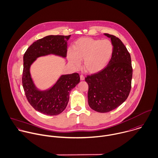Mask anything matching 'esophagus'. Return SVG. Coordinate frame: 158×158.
Segmentation results:
<instances>
[{
  "label": "esophagus",
  "mask_w": 158,
  "mask_h": 158,
  "mask_svg": "<svg viewBox=\"0 0 158 158\" xmlns=\"http://www.w3.org/2000/svg\"><path fill=\"white\" fill-rule=\"evenodd\" d=\"M80 78H81V80H82V81H83V80L85 79V77H84V75H82V74L80 75Z\"/></svg>",
  "instance_id": "1"
}]
</instances>
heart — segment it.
Listing matches in <instances>:
<instances>
[{
  "mask_svg": "<svg viewBox=\"0 0 158 158\" xmlns=\"http://www.w3.org/2000/svg\"><path fill=\"white\" fill-rule=\"evenodd\" d=\"M113 51V46L109 40L82 37L74 43L72 50H68V58L74 67L79 66L81 61L83 60L84 70L95 73L107 65Z\"/></svg>",
  "mask_w": 158,
  "mask_h": 158,
  "instance_id": "heart-1",
  "label": "heart"
}]
</instances>
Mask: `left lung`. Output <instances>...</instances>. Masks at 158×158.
Returning a JSON list of instances; mask_svg holds the SVG:
<instances>
[{
  "mask_svg": "<svg viewBox=\"0 0 158 158\" xmlns=\"http://www.w3.org/2000/svg\"><path fill=\"white\" fill-rule=\"evenodd\" d=\"M105 35L111 38L113 45L111 60L103 69L85 79L89 85V106L99 113L110 112L126 100L133 73L131 55L122 41L113 35Z\"/></svg>",
  "mask_w": 158,
  "mask_h": 158,
  "instance_id": "8db88e82",
  "label": "left lung"
}]
</instances>
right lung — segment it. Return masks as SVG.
<instances>
[{"instance_id":"obj_1","label":"right lung","mask_w":158,"mask_h":158,"mask_svg":"<svg viewBox=\"0 0 158 158\" xmlns=\"http://www.w3.org/2000/svg\"><path fill=\"white\" fill-rule=\"evenodd\" d=\"M69 35H48L34 42L26 50L23 56L22 84L26 98L37 111L46 115L55 116L66 108L70 91L80 82L77 73L63 75L56 83L47 91L37 90L31 79L29 68L37 57L55 54L66 57Z\"/></svg>"}]
</instances>
